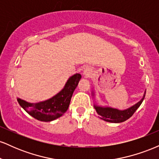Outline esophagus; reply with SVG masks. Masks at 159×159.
<instances>
[{"mask_svg":"<svg viewBox=\"0 0 159 159\" xmlns=\"http://www.w3.org/2000/svg\"><path fill=\"white\" fill-rule=\"evenodd\" d=\"M91 74H92V69L90 67H86L84 69V75L85 77H89Z\"/></svg>","mask_w":159,"mask_h":159,"instance_id":"34e87169","label":"esophagus"}]
</instances>
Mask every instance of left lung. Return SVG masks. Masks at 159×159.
<instances>
[{"label": "left lung", "mask_w": 159, "mask_h": 159, "mask_svg": "<svg viewBox=\"0 0 159 159\" xmlns=\"http://www.w3.org/2000/svg\"><path fill=\"white\" fill-rule=\"evenodd\" d=\"M145 94L146 92L144 93L143 97L142 98V99L140 102H138L135 105L126 109V110L120 111L118 110V109L112 108V107H104L97 106V105H95V109H96V112L99 115V117L102 120H105L106 122H109V123H122V122H124L129 119L134 114L137 109L140 107V105L143 102L144 97H145Z\"/></svg>", "instance_id": "8db88e82"}]
</instances>
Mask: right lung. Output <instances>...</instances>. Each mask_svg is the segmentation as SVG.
Instances as JSON below:
<instances>
[{"instance_id":"obj_1","label":"right lung","mask_w":159,"mask_h":159,"mask_svg":"<svg viewBox=\"0 0 159 159\" xmlns=\"http://www.w3.org/2000/svg\"><path fill=\"white\" fill-rule=\"evenodd\" d=\"M80 74L69 78L64 88L61 92L46 101L39 103H29L18 98L17 101L23 109L35 119L43 122H50L60 117L68 109L74 90L81 79Z\"/></svg>"}]
</instances>
